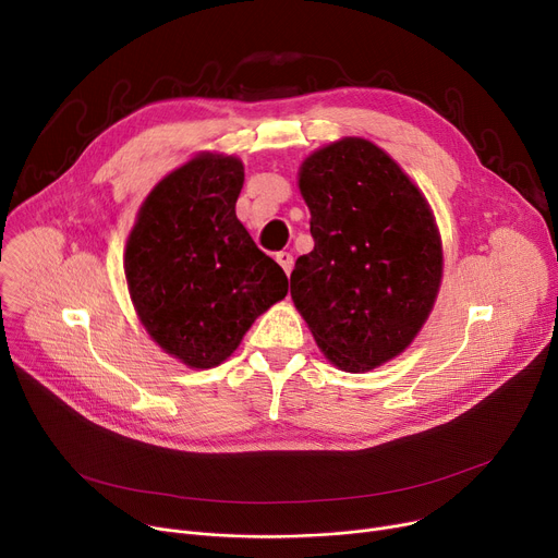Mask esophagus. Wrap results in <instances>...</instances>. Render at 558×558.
<instances>
[{
  "mask_svg": "<svg viewBox=\"0 0 558 558\" xmlns=\"http://www.w3.org/2000/svg\"><path fill=\"white\" fill-rule=\"evenodd\" d=\"M276 262L280 264L282 267V271L289 276L291 274V269H294V257H291L289 253H284V251H280V253H276Z\"/></svg>",
  "mask_w": 558,
  "mask_h": 558,
  "instance_id": "34e87169",
  "label": "esophagus"
}]
</instances>
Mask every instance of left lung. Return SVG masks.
<instances>
[{"mask_svg": "<svg viewBox=\"0 0 558 558\" xmlns=\"http://www.w3.org/2000/svg\"><path fill=\"white\" fill-rule=\"evenodd\" d=\"M299 187L314 251L296 259L291 299L335 366H383L414 341L441 287L444 246L429 205L364 137L307 156Z\"/></svg>", "mask_w": 558, "mask_h": 558, "instance_id": "left-lung-1", "label": "left lung"}]
</instances>
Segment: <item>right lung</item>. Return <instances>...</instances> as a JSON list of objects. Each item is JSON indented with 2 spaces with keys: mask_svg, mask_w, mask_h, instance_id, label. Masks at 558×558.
Segmentation results:
<instances>
[{
  "mask_svg": "<svg viewBox=\"0 0 558 558\" xmlns=\"http://www.w3.org/2000/svg\"><path fill=\"white\" fill-rule=\"evenodd\" d=\"M244 165L198 154L144 198L124 251L146 332L192 368L219 366L253 320L287 296V276L234 215Z\"/></svg>",
  "mask_w": 558,
  "mask_h": 558,
  "instance_id": "add662e5",
  "label": "right lung"
}]
</instances>
